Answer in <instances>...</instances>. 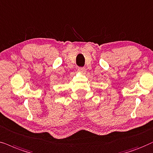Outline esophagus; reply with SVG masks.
<instances>
[{
  "instance_id": "obj_1",
  "label": "esophagus",
  "mask_w": 153,
  "mask_h": 153,
  "mask_svg": "<svg viewBox=\"0 0 153 153\" xmlns=\"http://www.w3.org/2000/svg\"><path fill=\"white\" fill-rule=\"evenodd\" d=\"M78 71H79V72H80V73H85L86 72V69H85V68H84V67H79L78 68Z\"/></svg>"
}]
</instances>
